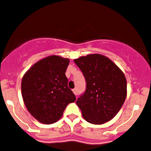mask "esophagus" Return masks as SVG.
I'll list each match as a JSON object with an SVG mask.
<instances>
[{
  "mask_svg": "<svg viewBox=\"0 0 151 151\" xmlns=\"http://www.w3.org/2000/svg\"><path fill=\"white\" fill-rule=\"evenodd\" d=\"M72 91H73V92H74V95H77V88H74V89H73Z\"/></svg>",
  "mask_w": 151,
  "mask_h": 151,
  "instance_id": "obj_1",
  "label": "esophagus"
}]
</instances>
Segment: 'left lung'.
Instances as JSON below:
<instances>
[{
  "label": "left lung",
  "instance_id": "left-lung-1",
  "mask_svg": "<svg viewBox=\"0 0 151 151\" xmlns=\"http://www.w3.org/2000/svg\"><path fill=\"white\" fill-rule=\"evenodd\" d=\"M85 77V92L76 101L83 117L93 124H102L116 115L127 97L124 74L112 60L89 54L74 60Z\"/></svg>",
  "mask_w": 151,
  "mask_h": 151
}]
</instances>
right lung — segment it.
<instances>
[{
  "label": "right lung",
  "mask_w": 151,
  "mask_h": 151,
  "mask_svg": "<svg viewBox=\"0 0 151 151\" xmlns=\"http://www.w3.org/2000/svg\"><path fill=\"white\" fill-rule=\"evenodd\" d=\"M68 64L67 58L47 56L35 63L22 78L24 102L29 113L41 123L56 122L68 104L76 101L68 87L65 71Z\"/></svg>",
  "instance_id": "1"
}]
</instances>
